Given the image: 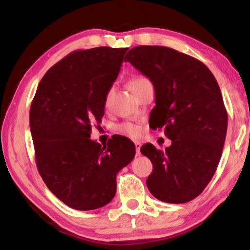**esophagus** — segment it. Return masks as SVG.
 Masks as SVG:
<instances>
[{"label":"esophagus","mask_w":250,"mask_h":250,"mask_svg":"<svg viewBox=\"0 0 250 250\" xmlns=\"http://www.w3.org/2000/svg\"><path fill=\"white\" fill-rule=\"evenodd\" d=\"M134 145H135V154H137V156H139V155L141 154V152H140L141 143H140V142H135Z\"/></svg>","instance_id":"obj_1"}]
</instances>
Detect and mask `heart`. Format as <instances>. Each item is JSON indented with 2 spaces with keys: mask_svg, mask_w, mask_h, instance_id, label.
<instances>
[{
  "mask_svg": "<svg viewBox=\"0 0 250 250\" xmlns=\"http://www.w3.org/2000/svg\"><path fill=\"white\" fill-rule=\"evenodd\" d=\"M146 80H147L146 77H142V76H137V77H133L132 79L130 80V88L132 89L135 86H139V84L145 83ZM109 97V92L107 95V98ZM118 130L120 131L121 133H125L126 135H129V137H132V138H137L140 135L141 133V129L140 126L134 125V124H130V122H126V124H122L119 126H118Z\"/></svg>",
  "mask_w": 250,
  "mask_h": 250,
  "instance_id": "b5f03b06",
  "label": "heart"
}]
</instances>
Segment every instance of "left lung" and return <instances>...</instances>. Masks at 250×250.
<instances>
[{
    "mask_svg": "<svg viewBox=\"0 0 250 250\" xmlns=\"http://www.w3.org/2000/svg\"><path fill=\"white\" fill-rule=\"evenodd\" d=\"M125 62L153 83L151 128L164 129L172 140L166 151L141 146L153 164L147 188L162 202L192 201L213 177L226 138L227 111L216 79L198 59L164 46H137Z\"/></svg>",
    "mask_w": 250,
    "mask_h": 250,
    "instance_id": "left-lung-1",
    "label": "left lung"
}]
</instances>
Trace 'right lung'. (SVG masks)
<instances>
[{"label": "right lung", "instance_id": "right-lung-1", "mask_svg": "<svg viewBox=\"0 0 250 250\" xmlns=\"http://www.w3.org/2000/svg\"><path fill=\"white\" fill-rule=\"evenodd\" d=\"M126 50L103 46L71 52L44 75L32 101L37 170L49 191L74 209L111 202L117 173L134 158V143L122 135L103 146L90 140Z\"/></svg>", "mask_w": 250, "mask_h": 250}]
</instances>
